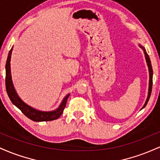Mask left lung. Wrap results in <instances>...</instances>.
I'll use <instances>...</instances> for the list:
<instances>
[{
    "label": "left lung",
    "mask_w": 160,
    "mask_h": 160,
    "mask_svg": "<svg viewBox=\"0 0 160 160\" xmlns=\"http://www.w3.org/2000/svg\"><path fill=\"white\" fill-rule=\"evenodd\" d=\"M141 47V46H140ZM141 48H142L143 50H144V53L145 55V58H146V61H147V63H148V68H149V74H150V81H149V91H148V98H147V101L146 102H145L144 107V108L145 106L147 105V104H148V101H149V98L150 97V95H151V92H152V85H153V68H152V65H151V62H150V57L148 56V54L147 53L146 50H145V49L143 47H141Z\"/></svg>",
    "instance_id": "left-lung-1"
}]
</instances>
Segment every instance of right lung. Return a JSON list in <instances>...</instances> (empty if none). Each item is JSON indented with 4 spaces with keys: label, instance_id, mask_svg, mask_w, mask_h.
Listing matches in <instances>:
<instances>
[{
    "label": "right lung",
    "instance_id": "right-lung-1",
    "mask_svg": "<svg viewBox=\"0 0 160 160\" xmlns=\"http://www.w3.org/2000/svg\"><path fill=\"white\" fill-rule=\"evenodd\" d=\"M12 47L9 52L8 57L7 59L6 63V78H5V83H6V89L7 95H8L9 98L12 103L17 107L22 113L25 114L28 118L30 120L35 122H43V121H51L57 120L59 118V117L63 113L64 109H65L66 103H67V100L69 97V94L65 97L62 101V104H60L59 108L56 109V111H49V112H43L40 111L38 110L32 108L30 106H28L25 102L20 99L18 96L17 93L14 89L13 84L12 82V78H11V73H10V58L11 54H12Z\"/></svg>",
    "mask_w": 160,
    "mask_h": 160
}]
</instances>
